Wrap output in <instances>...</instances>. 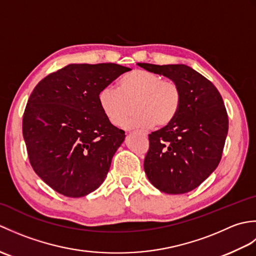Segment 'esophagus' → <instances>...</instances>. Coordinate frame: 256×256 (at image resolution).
Instances as JSON below:
<instances>
[{"instance_id": "1", "label": "esophagus", "mask_w": 256, "mask_h": 256, "mask_svg": "<svg viewBox=\"0 0 256 256\" xmlns=\"http://www.w3.org/2000/svg\"><path fill=\"white\" fill-rule=\"evenodd\" d=\"M142 135L144 138H148V133H146V132H142Z\"/></svg>"}]
</instances>
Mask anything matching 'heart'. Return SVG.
<instances>
[{
	"label": "heart",
	"mask_w": 256,
	"mask_h": 256,
	"mask_svg": "<svg viewBox=\"0 0 256 256\" xmlns=\"http://www.w3.org/2000/svg\"><path fill=\"white\" fill-rule=\"evenodd\" d=\"M103 114L113 125H122L135 106L136 112L125 128L166 126L175 120L182 104V92L176 82L162 76L134 70L120 79L118 89L106 86L98 94Z\"/></svg>",
	"instance_id": "obj_1"
}]
</instances>
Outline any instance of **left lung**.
Listing matches in <instances>:
<instances>
[{
  "mask_svg": "<svg viewBox=\"0 0 256 256\" xmlns=\"http://www.w3.org/2000/svg\"><path fill=\"white\" fill-rule=\"evenodd\" d=\"M176 82L182 104L175 120L148 135L144 160L148 180L160 192L186 194L218 167L229 130L224 100L214 84L186 64L138 62Z\"/></svg>",
  "mask_w": 256,
  "mask_h": 256,
  "instance_id": "8db88e82",
  "label": "left lung"
}]
</instances>
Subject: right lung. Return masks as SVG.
<instances>
[{"mask_svg": "<svg viewBox=\"0 0 256 256\" xmlns=\"http://www.w3.org/2000/svg\"><path fill=\"white\" fill-rule=\"evenodd\" d=\"M130 70L116 64H72L32 90L23 138L32 170L55 192L79 198L104 182L125 134L103 114L98 94Z\"/></svg>", "mask_w": 256, "mask_h": 256, "instance_id": "1", "label": "right lung"}]
</instances>
